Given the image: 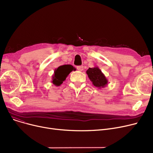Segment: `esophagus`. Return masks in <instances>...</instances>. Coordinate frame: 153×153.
Listing matches in <instances>:
<instances>
[{"label": "esophagus", "mask_w": 153, "mask_h": 153, "mask_svg": "<svg viewBox=\"0 0 153 153\" xmlns=\"http://www.w3.org/2000/svg\"><path fill=\"white\" fill-rule=\"evenodd\" d=\"M77 69L79 71H82L84 69V67L82 66H77Z\"/></svg>", "instance_id": "esophagus-1"}]
</instances>
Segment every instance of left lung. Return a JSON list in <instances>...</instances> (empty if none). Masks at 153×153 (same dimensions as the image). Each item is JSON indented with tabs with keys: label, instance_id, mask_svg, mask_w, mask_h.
Instances as JSON below:
<instances>
[{
	"label": "left lung",
	"instance_id": "8db88e82",
	"mask_svg": "<svg viewBox=\"0 0 153 153\" xmlns=\"http://www.w3.org/2000/svg\"><path fill=\"white\" fill-rule=\"evenodd\" d=\"M86 73L92 84L99 89L105 87L108 84L107 79L99 68L95 66L92 68H89L86 71Z\"/></svg>",
	"mask_w": 153,
	"mask_h": 153
}]
</instances>
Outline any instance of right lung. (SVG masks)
Here are the masks:
<instances>
[{
	"instance_id": "obj_1",
	"label": "right lung",
	"mask_w": 153,
	"mask_h": 153,
	"mask_svg": "<svg viewBox=\"0 0 153 153\" xmlns=\"http://www.w3.org/2000/svg\"><path fill=\"white\" fill-rule=\"evenodd\" d=\"M73 70H74V68L70 64L59 66L54 69V74L52 76L51 82L56 86L61 85L65 81L70 72Z\"/></svg>"
}]
</instances>
